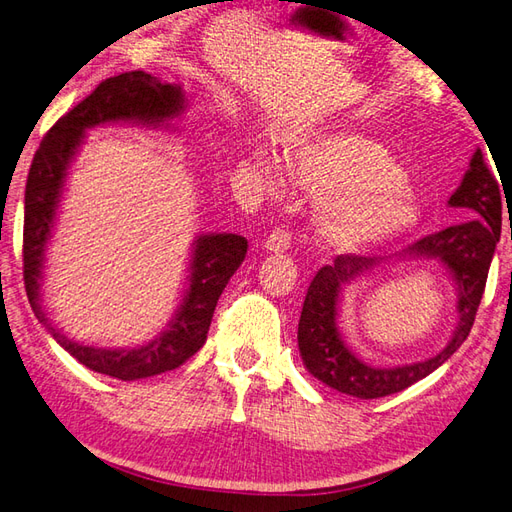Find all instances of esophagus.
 <instances>
[{"mask_svg": "<svg viewBox=\"0 0 512 512\" xmlns=\"http://www.w3.org/2000/svg\"><path fill=\"white\" fill-rule=\"evenodd\" d=\"M290 244H292V233H290L288 229H285V227H277L275 231H272V233L266 237V242H264L266 251H270V253H283V251H288Z\"/></svg>", "mask_w": 512, "mask_h": 512, "instance_id": "obj_1", "label": "esophagus"}]
</instances>
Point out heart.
<instances>
[{
  "label": "heart",
  "mask_w": 512,
  "mask_h": 512,
  "mask_svg": "<svg viewBox=\"0 0 512 512\" xmlns=\"http://www.w3.org/2000/svg\"><path fill=\"white\" fill-rule=\"evenodd\" d=\"M270 178L277 165L259 154ZM292 170L318 200L316 235L323 246L353 253L395 240L421 218L419 200L403 181L401 165L377 141L362 135H331L294 152Z\"/></svg>",
  "instance_id": "heart-1"
}]
</instances>
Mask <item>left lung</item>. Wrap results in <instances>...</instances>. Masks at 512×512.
I'll return each mask as SVG.
<instances>
[{"instance_id": "1", "label": "left lung", "mask_w": 512, "mask_h": 512, "mask_svg": "<svg viewBox=\"0 0 512 512\" xmlns=\"http://www.w3.org/2000/svg\"><path fill=\"white\" fill-rule=\"evenodd\" d=\"M502 205L504 200L499 183L489 165L484 163L482 150H475L465 178L449 198V207L465 209L471 220L425 235L423 240L408 246L410 255L443 264L458 285V325L441 353L425 362L395 368H375L355 358L340 338L336 325L342 285L377 266L379 259L338 255L334 264L318 270L305 294L299 320V351L307 371L344 395L377 399L417 384L419 379L447 362L467 340L473 327L486 277H489L495 244L502 235Z\"/></svg>"}]
</instances>
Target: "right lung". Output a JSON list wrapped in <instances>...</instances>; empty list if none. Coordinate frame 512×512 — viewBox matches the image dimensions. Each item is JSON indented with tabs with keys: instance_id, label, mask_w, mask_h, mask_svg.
<instances>
[{
	"instance_id": "1",
	"label": "right lung",
	"mask_w": 512,
	"mask_h": 512,
	"mask_svg": "<svg viewBox=\"0 0 512 512\" xmlns=\"http://www.w3.org/2000/svg\"><path fill=\"white\" fill-rule=\"evenodd\" d=\"M185 109V95L178 85L161 82L146 71L102 80L85 100L58 120L34 154L26 183L23 213V281L32 312L61 347L95 373L122 382L161 375L187 362L200 351L222 290L246 257V237L235 233L200 235L189 259V288L170 327L144 347L100 349L67 338L45 316L41 305V281L47 240L52 237L58 200L63 194L69 163L78 152L85 130L106 122H135L168 126Z\"/></svg>"
}]
</instances>
